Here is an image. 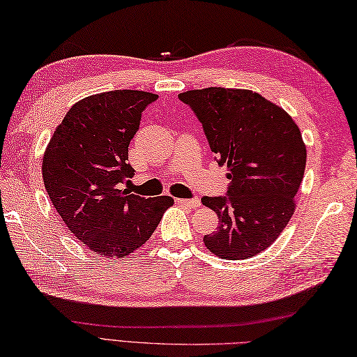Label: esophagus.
<instances>
[{"label": "esophagus", "mask_w": 357, "mask_h": 357, "mask_svg": "<svg viewBox=\"0 0 357 357\" xmlns=\"http://www.w3.org/2000/svg\"><path fill=\"white\" fill-rule=\"evenodd\" d=\"M176 202L178 205L186 208H199L202 205V202L199 199H176Z\"/></svg>", "instance_id": "obj_1"}]
</instances>
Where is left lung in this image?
I'll return each mask as SVG.
<instances>
[{
    "label": "left lung",
    "instance_id": "1",
    "mask_svg": "<svg viewBox=\"0 0 357 357\" xmlns=\"http://www.w3.org/2000/svg\"><path fill=\"white\" fill-rule=\"evenodd\" d=\"M178 98L202 123L217 163L227 165V195L203 197L219 228L203 237L228 260L254 257L275 242L294 213L307 148L293 119L278 105L246 89L188 91Z\"/></svg>",
    "mask_w": 357,
    "mask_h": 357
}]
</instances>
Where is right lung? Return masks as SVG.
I'll use <instances>...</instances> for the list:
<instances>
[{
    "mask_svg": "<svg viewBox=\"0 0 357 357\" xmlns=\"http://www.w3.org/2000/svg\"><path fill=\"white\" fill-rule=\"evenodd\" d=\"M158 96L111 91L69 109L43 157V180L63 222L87 250L126 257L146 242L174 200L132 194L129 143Z\"/></svg>",
    "mask_w": 357,
    "mask_h": 357,
    "instance_id": "add662e5",
    "label": "right lung"
}]
</instances>
